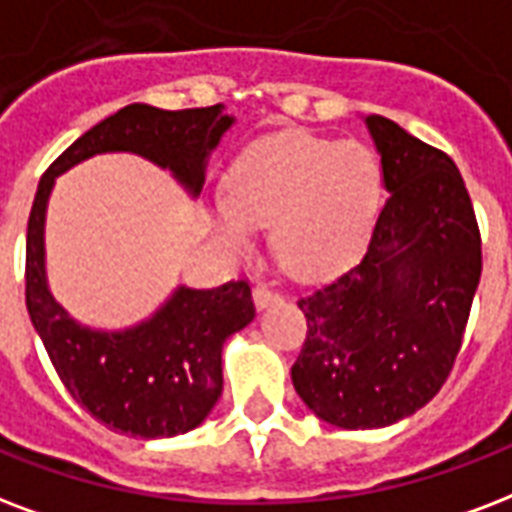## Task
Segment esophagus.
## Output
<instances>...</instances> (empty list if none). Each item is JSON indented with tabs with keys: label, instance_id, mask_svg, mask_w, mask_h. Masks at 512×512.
Segmentation results:
<instances>
[{
	"label": "esophagus",
	"instance_id": "obj_1",
	"mask_svg": "<svg viewBox=\"0 0 512 512\" xmlns=\"http://www.w3.org/2000/svg\"><path fill=\"white\" fill-rule=\"evenodd\" d=\"M252 298H255V306L257 308H265L271 306V303H276V300H282V292L273 290L271 284H255V290H252Z\"/></svg>",
	"mask_w": 512,
	"mask_h": 512
}]
</instances>
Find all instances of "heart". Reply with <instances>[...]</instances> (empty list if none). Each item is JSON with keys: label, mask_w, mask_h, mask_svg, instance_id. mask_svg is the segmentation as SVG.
<instances>
[{"label": "heart", "mask_w": 512, "mask_h": 512, "mask_svg": "<svg viewBox=\"0 0 512 512\" xmlns=\"http://www.w3.org/2000/svg\"><path fill=\"white\" fill-rule=\"evenodd\" d=\"M381 163L368 147L306 134L271 136L233 163L228 201L212 225L230 244L276 225L273 247L287 271L325 276L349 265L381 206Z\"/></svg>", "instance_id": "heart-1"}]
</instances>
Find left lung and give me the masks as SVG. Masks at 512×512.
I'll list each match as a JSON object with an SVG mask.
<instances>
[{
  "label": "left lung",
  "instance_id": "8db88e82",
  "mask_svg": "<svg viewBox=\"0 0 512 512\" xmlns=\"http://www.w3.org/2000/svg\"><path fill=\"white\" fill-rule=\"evenodd\" d=\"M389 198L354 268L298 298L300 400L343 429L389 427L438 395L481 282V230L456 163L368 115Z\"/></svg>",
  "mask_w": 512,
  "mask_h": 512
}]
</instances>
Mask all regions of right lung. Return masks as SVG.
<instances>
[{
  "label": "right lung",
  "instance_id": "obj_1",
  "mask_svg": "<svg viewBox=\"0 0 512 512\" xmlns=\"http://www.w3.org/2000/svg\"><path fill=\"white\" fill-rule=\"evenodd\" d=\"M233 126L222 104L158 109L128 104L69 144L42 174L26 230V308L66 392L115 432L174 438L222 395V343L255 319L247 279L214 290L179 287L147 322L120 333L77 325L45 279V209L58 174L99 152H136L201 193L206 158Z\"/></svg>",
  "mask_w": 512,
  "mask_h": 512
}]
</instances>
